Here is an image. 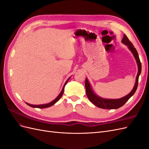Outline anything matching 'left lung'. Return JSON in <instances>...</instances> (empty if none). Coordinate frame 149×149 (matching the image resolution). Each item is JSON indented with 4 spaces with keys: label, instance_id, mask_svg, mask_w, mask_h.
Instances as JSON below:
<instances>
[{
    "label": "left lung",
    "instance_id": "8db88e82",
    "mask_svg": "<svg viewBox=\"0 0 149 149\" xmlns=\"http://www.w3.org/2000/svg\"><path fill=\"white\" fill-rule=\"evenodd\" d=\"M122 42L125 45H127L129 49L133 54V55L136 60L137 66H138V73L137 74V77L136 79V83H135L134 87L132 89L129 94L125 96L120 98V99H116V100H111V99H104L100 96H97L96 94L94 93L93 90L91 86V84L89 83L87 78H86L85 80V88L86 91V95L89 99V100L91 101L94 105L97 107L102 108V109H118V108L123 106L124 104L127 102L130 97L134 95V94L136 92L138 86L139 81V75L141 74V70H142V65L141 61L139 59V56L137 53L136 49L134 48V46L132 43L129 41L127 37L125 34L124 35V37L122 40Z\"/></svg>",
    "mask_w": 149,
    "mask_h": 149
}]
</instances>
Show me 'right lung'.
I'll return each mask as SVG.
<instances>
[{"mask_svg":"<svg viewBox=\"0 0 149 149\" xmlns=\"http://www.w3.org/2000/svg\"><path fill=\"white\" fill-rule=\"evenodd\" d=\"M70 78H71V77H70L68 79H67V81H66V83H65V84H64V86L63 87V89H62L61 91V93H60L59 95H58V96L56 97V98H55V100H54L53 101H52V102H49V103H48V104H40V105H32V104H30L26 103V104H27V105H29V106H30V107H37V108H46V107H50V106H53V104H55L57 101H59V100H60V99L61 97V96H62V95H63V93H64V88H65V85L67 84L68 81V80L70 79Z\"/></svg>","mask_w":149,"mask_h":149,"instance_id":"right-lung-1","label":"right lung"}]
</instances>
